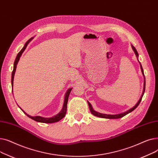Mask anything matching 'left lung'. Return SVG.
<instances>
[{
    "mask_svg": "<svg viewBox=\"0 0 158 158\" xmlns=\"http://www.w3.org/2000/svg\"><path fill=\"white\" fill-rule=\"evenodd\" d=\"M132 49H133V51H134V52H135V53L136 56L137 57H138V52H137V51H136V49L135 48V47L133 45H132ZM140 66H141V69H142V73H143V76H144V78H145L143 70V68H142V64H141V63H140ZM145 82H144L143 92V94H142V97H141V98H140V99L139 100V101H138V103L135 106V107H132V108H131V110H129L127 111L126 112H124V113H120V114H106L100 113H98V112H97V111H94V110H93V107H92V105H91V104H90L89 102H88V106H89V110H90V112L92 113V114H93L94 115L96 116V117H101V118H104L113 119V118H122V117H124V116H125V115H126L127 114H128V113H129L132 112V111H133V110H135L136 108V107L138 106V105L139 104L140 102L142 101V97H143V94H144V93H145Z\"/></svg>",
    "mask_w": 158,
    "mask_h": 158,
    "instance_id": "left-lung-1",
    "label": "left lung"
}]
</instances>
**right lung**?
<instances>
[{
	"mask_svg": "<svg viewBox=\"0 0 158 158\" xmlns=\"http://www.w3.org/2000/svg\"><path fill=\"white\" fill-rule=\"evenodd\" d=\"M32 38H31L29 39L26 44H25L24 47H23V48L21 50L20 52H19V54H17V56H16V59L15 60V62H14V66H13V72H12V75H11V85H12V88H13V79H14V76H15V70H16V64H17L19 60H20V57L22 55V54L23 53V52L24 51V50L26 49L28 43L29 42V41L32 40ZM72 90V88H70L69 89H68L67 92H66V95H65V98H64V104H63V109L62 110L58 113L57 114L55 115L54 117H51V118H44V117H39V116H36V117H31V116H29V114H27L26 113H25L22 110V111H23V113L26 114L28 117H29L30 118L34 120L36 122H42V123H54V122H58L60 121V120H61L64 116L66 114V110H67V103H68V101H69V95H70V93L71 92Z\"/></svg>",
	"mask_w": 158,
	"mask_h": 158,
	"instance_id": "obj_1",
	"label": "right lung"
}]
</instances>
